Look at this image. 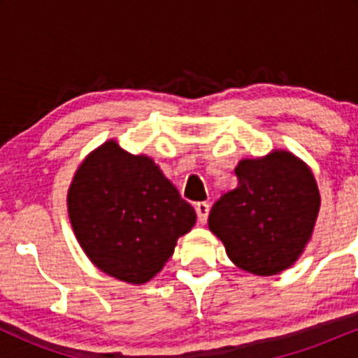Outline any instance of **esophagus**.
I'll use <instances>...</instances> for the list:
<instances>
[{
  "label": "esophagus",
  "instance_id": "34e87169",
  "mask_svg": "<svg viewBox=\"0 0 358 358\" xmlns=\"http://www.w3.org/2000/svg\"><path fill=\"white\" fill-rule=\"evenodd\" d=\"M195 210H196V217H199V222L203 225L205 222H207L208 212H210V205L207 202H199L195 205Z\"/></svg>",
  "mask_w": 358,
  "mask_h": 358
}]
</instances>
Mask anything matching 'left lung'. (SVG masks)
<instances>
[{"label":"left lung","instance_id":"1","mask_svg":"<svg viewBox=\"0 0 358 358\" xmlns=\"http://www.w3.org/2000/svg\"><path fill=\"white\" fill-rule=\"evenodd\" d=\"M236 175L237 188L213 203L208 229L237 268L279 274L296 262L313 234L320 210L315 176L285 150L242 159Z\"/></svg>","mask_w":358,"mask_h":358}]
</instances>
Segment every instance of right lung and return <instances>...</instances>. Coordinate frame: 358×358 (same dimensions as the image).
I'll use <instances>...</instances> for the list:
<instances>
[{
  "instance_id": "1",
  "label": "right lung",
  "mask_w": 358,
  "mask_h": 358,
  "mask_svg": "<svg viewBox=\"0 0 358 358\" xmlns=\"http://www.w3.org/2000/svg\"><path fill=\"white\" fill-rule=\"evenodd\" d=\"M80 248L102 273L131 285L156 276L196 213L150 156L114 139L87 155L67 193Z\"/></svg>"
}]
</instances>
